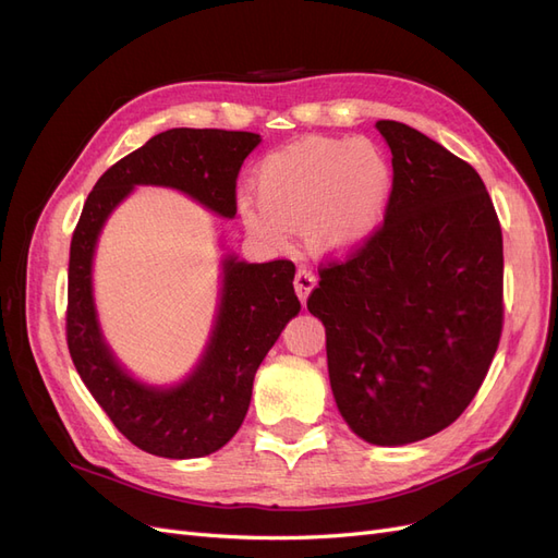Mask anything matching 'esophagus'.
<instances>
[{
    "mask_svg": "<svg viewBox=\"0 0 558 558\" xmlns=\"http://www.w3.org/2000/svg\"><path fill=\"white\" fill-rule=\"evenodd\" d=\"M314 286H316V275L312 272L310 267L300 265L298 272H295V293H298L302 305H305V302H307V295L312 293Z\"/></svg>",
    "mask_w": 558,
    "mask_h": 558,
    "instance_id": "1",
    "label": "esophagus"
}]
</instances>
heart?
Returning a JSON list of instances; mask_svg holds the SVG:
<instances>
[{"label":"heart","mask_w":558,"mask_h":558,"mask_svg":"<svg viewBox=\"0 0 558 558\" xmlns=\"http://www.w3.org/2000/svg\"><path fill=\"white\" fill-rule=\"evenodd\" d=\"M258 204L244 202L246 228L272 242L305 223L318 251L342 253L377 230L391 195V165L373 142L305 137L265 156L253 177Z\"/></svg>","instance_id":"b5f03b06"}]
</instances>
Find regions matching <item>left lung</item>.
Instances as JSON below:
<instances>
[{"mask_svg": "<svg viewBox=\"0 0 558 558\" xmlns=\"http://www.w3.org/2000/svg\"><path fill=\"white\" fill-rule=\"evenodd\" d=\"M391 148L384 221L318 265L307 310L326 326L328 375L349 428L408 445L459 418L502 332V232L472 165L418 130L377 121Z\"/></svg>", "mask_w": 558, "mask_h": 558, "instance_id": "obj_1", "label": "left lung"}]
</instances>
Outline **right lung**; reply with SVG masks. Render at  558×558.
<instances>
[{"mask_svg": "<svg viewBox=\"0 0 558 558\" xmlns=\"http://www.w3.org/2000/svg\"><path fill=\"white\" fill-rule=\"evenodd\" d=\"M260 144L253 132L174 128L156 134L99 177L70 246L66 347L78 377L128 440L162 459H197L221 449L240 430L256 369L283 326L300 312L295 265L223 263V298L205 359L189 381L170 391L134 381L118 365L97 328L90 267L107 216L137 183L170 185L211 211L238 214V177Z\"/></svg>", "mask_w": 558, "mask_h": 558, "instance_id": "1", "label": "right lung"}]
</instances>
